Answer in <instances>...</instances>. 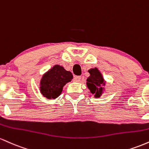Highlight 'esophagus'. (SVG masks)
<instances>
[{
	"mask_svg": "<svg viewBox=\"0 0 149 149\" xmlns=\"http://www.w3.org/2000/svg\"><path fill=\"white\" fill-rule=\"evenodd\" d=\"M81 77L80 76H74L73 80H74V81H75V82H79L81 81Z\"/></svg>",
	"mask_w": 149,
	"mask_h": 149,
	"instance_id": "34e87169",
	"label": "esophagus"
}]
</instances>
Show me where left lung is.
Instances as JSON below:
<instances>
[{"instance_id":"obj_1","label":"left lung","mask_w":149,"mask_h":149,"mask_svg":"<svg viewBox=\"0 0 149 149\" xmlns=\"http://www.w3.org/2000/svg\"><path fill=\"white\" fill-rule=\"evenodd\" d=\"M90 76L86 79V85L92 94H94L95 98H99L103 92L104 88L103 85H106V81L103 75L98 68H91L88 70Z\"/></svg>"}]
</instances>
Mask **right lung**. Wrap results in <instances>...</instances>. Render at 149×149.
<instances>
[{
	"label": "right lung",
	"instance_id": "1",
	"mask_svg": "<svg viewBox=\"0 0 149 149\" xmlns=\"http://www.w3.org/2000/svg\"><path fill=\"white\" fill-rule=\"evenodd\" d=\"M73 78L70 71L56 65L42 76L40 81V92L48 99H55L61 94L63 88Z\"/></svg>",
	"mask_w": 149,
	"mask_h": 149
}]
</instances>
